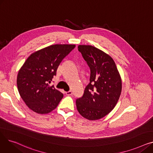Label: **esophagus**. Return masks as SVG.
<instances>
[{
    "instance_id": "34e87169",
    "label": "esophagus",
    "mask_w": 153,
    "mask_h": 153,
    "mask_svg": "<svg viewBox=\"0 0 153 153\" xmlns=\"http://www.w3.org/2000/svg\"><path fill=\"white\" fill-rule=\"evenodd\" d=\"M66 94L68 95V96H70V95H72V91H69V92H66Z\"/></svg>"
}]
</instances>
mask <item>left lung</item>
I'll use <instances>...</instances> for the list:
<instances>
[{"label":"left lung","instance_id":"obj_1","mask_svg":"<svg viewBox=\"0 0 153 153\" xmlns=\"http://www.w3.org/2000/svg\"><path fill=\"white\" fill-rule=\"evenodd\" d=\"M91 69L90 82L76 100L79 113L89 120L100 119L114 108L122 92V79L111 56L91 45H79Z\"/></svg>","mask_w":153,"mask_h":153}]
</instances>
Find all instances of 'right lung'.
Segmentation results:
<instances>
[{
    "label": "right lung",
    "mask_w": 153,
    "mask_h": 153,
    "mask_svg": "<svg viewBox=\"0 0 153 153\" xmlns=\"http://www.w3.org/2000/svg\"><path fill=\"white\" fill-rule=\"evenodd\" d=\"M75 45H54L32 53L19 71L17 79L20 97L28 107L46 114L57 107L63 94L50 86L63 59Z\"/></svg>",
    "instance_id": "1"
}]
</instances>
